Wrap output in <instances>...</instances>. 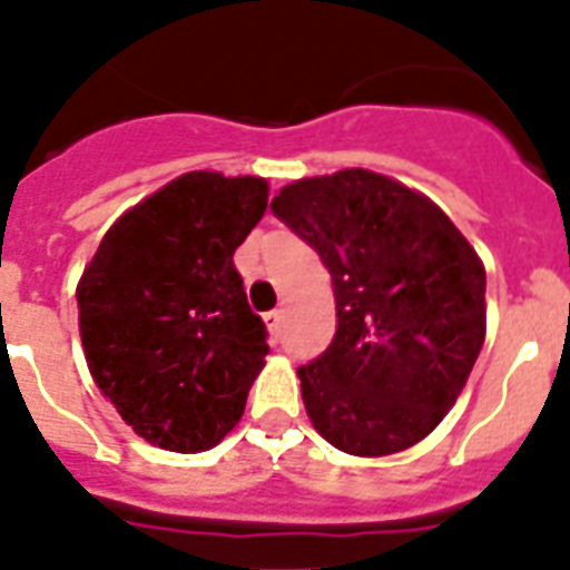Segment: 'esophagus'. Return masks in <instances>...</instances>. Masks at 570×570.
Segmentation results:
<instances>
[{
  "mask_svg": "<svg viewBox=\"0 0 570 570\" xmlns=\"http://www.w3.org/2000/svg\"><path fill=\"white\" fill-rule=\"evenodd\" d=\"M281 318H284L281 309H269V313L263 315V322H266V327H269L272 342H277V336H281Z\"/></svg>",
  "mask_w": 570,
  "mask_h": 570,
  "instance_id": "esophagus-1",
  "label": "esophagus"
}]
</instances>
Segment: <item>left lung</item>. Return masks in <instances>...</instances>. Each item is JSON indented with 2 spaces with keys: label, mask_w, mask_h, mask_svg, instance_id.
Segmentation results:
<instances>
[{
  "label": "left lung",
  "mask_w": 570,
  "mask_h": 570,
  "mask_svg": "<svg viewBox=\"0 0 570 570\" xmlns=\"http://www.w3.org/2000/svg\"><path fill=\"white\" fill-rule=\"evenodd\" d=\"M272 214L333 277L336 336L298 367L327 443L358 458L414 446L463 391L487 330V272L432 199L362 167L286 185Z\"/></svg>",
  "instance_id": "1"
}]
</instances>
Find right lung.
I'll return each instance as SVG.
<instances>
[{
	"mask_svg": "<svg viewBox=\"0 0 570 570\" xmlns=\"http://www.w3.org/2000/svg\"><path fill=\"white\" fill-rule=\"evenodd\" d=\"M266 199L257 176H179L104 234L80 277L95 385L153 446L203 452L243 417L269 344L234 252Z\"/></svg>",
	"mask_w": 570,
	"mask_h": 570,
	"instance_id": "obj_1",
	"label": "right lung"
}]
</instances>
